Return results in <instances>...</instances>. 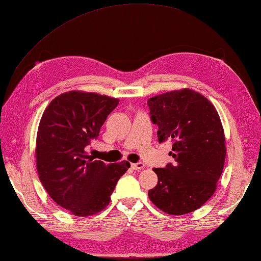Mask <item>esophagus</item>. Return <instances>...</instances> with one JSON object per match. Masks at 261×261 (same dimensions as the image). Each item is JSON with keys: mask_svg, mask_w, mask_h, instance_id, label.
Wrapping results in <instances>:
<instances>
[{"mask_svg": "<svg viewBox=\"0 0 261 261\" xmlns=\"http://www.w3.org/2000/svg\"><path fill=\"white\" fill-rule=\"evenodd\" d=\"M130 166H132V169L134 170V171H141V170L144 169V167H145L144 163H132Z\"/></svg>", "mask_w": 261, "mask_h": 261, "instance_id": "obj_1", "label": "esophagus"}]
</instances>
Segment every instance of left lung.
I'll return each instance as SVG.
<instances>
[{
	"mask_svg": "<svg viewBox=\"0 0 261 261\" xmlns=\"http://www.w3.org/2000/svg\"><path fill=\"white\" fill-rule=\"evenodd\" d=\"M147 105L159 142L172 140L169 155L174 159L153 169L159 182L148 198L171 216L195 211L216 192L223 171L227 148L220 116L207 98L189 88L154 96Z\"/></svg>",
	"mask_w": 261,
	"mask_h": 261,
	"instance_id": "1",
	"label": "left lung"
}]
</instances>
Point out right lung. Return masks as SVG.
<instances>
[{
	"mask_svg": "<svg viewBox=\"0 0 261 261\" xmlns=\"http://www.w3.org/2000/svg\"><path fill=\"white\" fill-rule=\"evenodd\" d=\"M118 102V98L96 92L67 91L51 100L39 123L40 181L58 205L77 217L105 209L118 179L130 167L127 161L106 164L86 153Z\"/></svg>",
	"mask_w": 261,
	"mask_h": 261,
	"instance_id": "right-lung-1",
	"label": "right lung"
}]
</instances>
